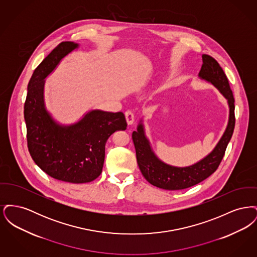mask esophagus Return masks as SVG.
Masks as SVG:
<instances>
[{"label": "esophagus", "mask_w": 257, "mask_h": 257, "mask_svg": "<svg viewBox=\"0 0 257 257\" xmlns=\"http://www.w3.org/2000/svg\"><path fill=\"white\" fill-rule=\"evenodd\" d=\"M125 117H126V121L129 125H132L135 121L134 113L131 110H127L125 112Z\"/></svg>", "instance_id": "obj_1"}]
</instances>
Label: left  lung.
Listing matches in <instances>:
<instances>
[{"mask_svg": "<svg viewBox=\"0 0 257 257\" xmlns=\"http://www.w3.org/2000/svg\"><path fill=\"white\" fill-rule=\"evenodd\" d=\"M203 64L198 77L219 89L227 100L229 115L224 133L214 149L204 158L188 167L171 166L157 157L147 139L143 119L132 134L137 162L144 177L153 186L164 190H183L203 181L214 173L223 158L225 149L232 137L235 126L234 97L227 77L220 64L208 55H202Z\"/></svg>", "mask_w": 257, "mask_h": 257, "instance_id": "left-lung-1", "label": "left lung"}]
</instances>
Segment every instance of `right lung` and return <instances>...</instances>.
I'll list each match as a JSON object with an SVG mask.
<instances>
[{
	"mask_svg": "<svg viewBox=\"0 0 257 257\" xmlns=\"http://www.w3.org/2000/svg\"><path fill=\"white\" fill-rule=\"evenodd\" d=\"M79 47L72 41L61 42L33 74L25 102L24 117L30 154L51 177L69 183H87L101 174L105 146L110 135L125 130L121 111L91 110L77 122L56 121L45 108V79L61 60Z\"/></svg>",
	"mask_w": 257,
	"mask_h": 257,
	"instance_id": "obj_1",
	"label": "right lung"
}]
</instances>
